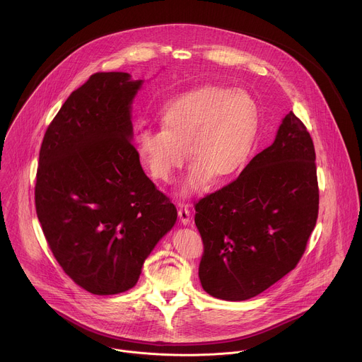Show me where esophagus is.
Returning a JSON list of instances; mask_svg holds the SVG:
<instances>
[{
	"instance_id": "34e87169",
	"label": "esophagus",
	"mask_w": 362,
	"mask_h": 362,
	"mask_svg": "<svg viewBox=\"0 0 362 362\" xmlns=\"http://www.w3.org/2000/svg\"><path fill=\"white\" fill-rule=\"evenodd\" d=\"M179 218L180 222L183 225H187L190 222V209H189V204L186 203H179Z\"/></svg>"
}]
</instances>
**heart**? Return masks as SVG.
Wrapping results in <instances>:
<instances>
[{
	"instance_id": "obj_1",
	"label": "heart",
	"mask_w": 362,
	"mask_h": 362,
	"mask_svg": "<svg viewBox=\"0 0 362 362\" xmlns=\"http://www.w3.org/2000/svg\"><path fill=\"white\" fill-rule=\"evenodd\" d=\"M259 126L261 110L249 93L204 84L166 101L160 129L141 126L136 150L150 176L166 183L185 165L189 151L193 165L182 194L190 196L208 187L214 176L225 182L243 169Z\"/></svg>"
}]
</instances>
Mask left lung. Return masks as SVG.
<instances>
[{
	"label": "left lung",
	"instance_id": "left-lung-1",
	"mask_svg": "<svg viewBox=\"0 0 362 362\" xmlns=\"http://www.w3.org/2000/svg\"><path fill=\"white\" fill-rule=\"evenodd\" d=\"M318 209L314 143L289 112L275 141L236 180L194 204L203 240L202 288L225 300H245L268 289L300 261Z\"/></svg>",
	"mask_w": 362,
	"mask_h": 362
}]
</instances>
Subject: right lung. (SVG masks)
Masks as SVG:
<instances>
[{"mask_svg":"<svg viewBox=\"0 0 362 362\" xmlns=\"http://www.w3.org/2000/svg\"><path fill=\"white\" fill-rule=\"evenodd\" d=\"M141 80L95 73L47 127L35 177V211L63 271L94 295L137 284L176 206L141 169L132 143V101Z\"/></svg>","mask_w":362,"mask_h":362,"instance_id":"add662e5","label":"right lung"}]
</instances>
